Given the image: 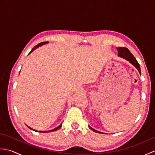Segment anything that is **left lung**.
Returning <instances> with one entry per match:
<instances>
[{"instance_id":"obj_1","label":"left lung","mask_w":155,"mask_h":155,"mask_svg":"<svg viewBox=\"0 0 155 155\" xmlns=\"http://www.w3.org/2000/svg\"><path fill=\"white\" fill-rule=\"evenodd\" d=\"M117 51H118V56L119 57L123 58L125 60H127V61H129L130 63L132 64L134 67H135L138 71L139 72L140 74H141V72H140V65L139 64V62H137V61L136 60V58L134 57V56L133 55V54L131 53V52L129 51V50L127 48H125V47H118L117 48ZM89 127L92 130H93L94 132H96L98 133H103L102 132H100V131H98L97 130L94 129L91 127Z\"/></svg>"}]
</instances>
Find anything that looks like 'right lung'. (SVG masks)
I'll return each mask as SVG.
<instances>
[{"instance_id":"right-lung-1","label":"right lung","mask_w":155,"mask_h":155,"mask_svg":"<svg viewBox=\"0 0 155 155\" xmlns=\"http://www.w3.org/2000/svg\"><path fill=\"white\" fill-rule=\"evenodd\" d=\"M48 42H41V43L38 44L37 45H36L35 47L33 48L32 49L31 51L30 52H29V54H31L32 52H33V51L35 50L36 48H38L39 47H41V46H42V45H45V44H48ZM20 72H21V71H20ZM19 74H20V73H19ZM62 123H61V124L60 125H59V126H58L57 127H56L55 128H54V129H52V130H43V131H39V132H40V133H50V132H52V131H55V130H57L59 129V128H60L62 127ZM27 127H28V128H30L31 130H35V131H36V132H37V131H38V130H34V129H32V128H31L30 127H28V126H27Z\"/></svg>"}]
</instances>
